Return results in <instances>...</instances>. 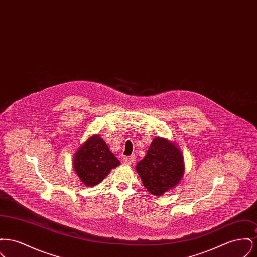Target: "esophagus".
Returning a JSON list of instances; mask_svg holds the SVG:
<instances>
[{"label": "esophagus", "instance_id": "34e87169", "mask_svg": "<svg viewBox=\"0 0 257 257\" xmlns=\"http://www.w3.org/2000/svg\"><path fill=\"white\" fill-rule=\"evenodd\" d=\"M135 161H136V157H135V155H132V156H129V157H125L123 159V164L130 166V165L134 164Z\"/></svg>", "mask_w": 257, "mask_h": 257}]
</instances>
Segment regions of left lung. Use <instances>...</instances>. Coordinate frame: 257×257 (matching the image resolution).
<instances>
[{
	"instance_id": "1",
	"label": "left lung",
	"mask_w": 257,
	"mask_h": 257,
	"mask_svg": "<svg viewBox=\"0 0 257 257\" xmlns=\"http://www.w3.org/2000/svg\"><path fill=\"white\" fill-rule=\"evenodd\" d=\"M136 171L151 195L162 196L180 183L183 177L182 152L170 140L156 137L151 142L146 157L137 164Z\"/></svg>"
}]
</instances>
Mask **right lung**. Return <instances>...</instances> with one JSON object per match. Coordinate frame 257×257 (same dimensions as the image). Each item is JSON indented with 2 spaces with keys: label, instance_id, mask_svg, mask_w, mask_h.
Masks as SVG:
<instances>
[{
  "label": "right lung",
  "instance_id": "1",
  "mask_svg": "<svg viewBox=\"0 0 257 257\" xmlns=\"http://www.w3.org/2000/svg\"><path fill=\"white\" fill-rule=\"evenodd\" d=\"M119 164V160L98 134L89 137L73 156L74 171L87 187L100 183Z\"/></svg>",
  "mask_w": 257,
  "mask_h": 257
}]
</instances>
